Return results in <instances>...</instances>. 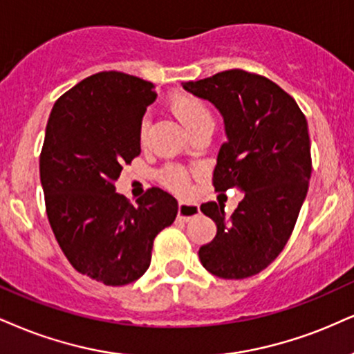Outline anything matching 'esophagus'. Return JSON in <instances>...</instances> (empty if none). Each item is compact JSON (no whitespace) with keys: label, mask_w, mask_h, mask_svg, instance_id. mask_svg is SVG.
<instances>
[{"label":"esophagus","mask_w":354,"mask_h":354,"mask_svg":"<svg viewBox=\"0 0 354 354\" xmlns=\"http://www.w3.org/2000/svg\"><path fill=\"white\" fill-rule=\"evenodd\" d=\"M200 213V208L197 203L192 202H178V212L177 216L180 218L182 221H190L192 218H195Z\"/></svg>","instance_id":"34e87169"}]
</instances>
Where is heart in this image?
Here are the masks:
<instances>
[{
	"instance_id": "obj_1",
	"label": "heart",
	"mask_w": 354,
	"mask_h": 354,
	"mask_svg": "<svg viewBox=\"0 0 354 354\" xmlns=\"http://www.w3.org/2000/svg\"><path fill=\"white\" fill-rule=\"evenodd\" d=\"M169 108L189 134L203 128V126H213L210 108L197 97H192V95L187 93H177L170 98ZM147 129H149V120L144 118L141 131H139L142 141L147 136ZM159 178L170 190L185 192L189 189V172L180 165H165L159 172Z\"/></svg>"
}]
</instances>
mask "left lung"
I'll return each instance as SVG.
<instances>
[{
    "label": "left lung",
    "mask_w": 354,
    "mask_h": 354,
    "mask_svg": "<svg viewBox=\"0 0 354 354\" xmlns=\"http://www.w3.org/2000/svg\"><path fill=\"white\" fill-rule=\"evenodd\" d=\"M184 88L215 104L223 116L226 142L213 170L215 190L243 194L231 215L220 202L200 207L215 221L216 236L200 248L198 257L216 277H251L281 254L307 197V120L281 86L239 68L185 82Z\"/></svg>",
    "instance_id": "left-lung-1"
}]
</instances>
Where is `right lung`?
I'll list each match as a JSON object with an SVG mask.
<instances>
[{
	"mask_svg": "<svg viewBox=\"0 0 354 354\" xmlns=\"http://www.w3.org/2000/svg\"><path fill=\"white\" fill-rule=\"evenodd\" d=\"M154 85L121 72L95 73L57 100L39 160L50 228L78 272L126 286L146 272L154 238L178 205L152 187L133 207L116 194L124 164L141 154V123Z\"/></svg>",
	"mask_w": 354,
	"mask_h": 354,
	"instance_id": "add662e5",
	"label": "right lung"
}]
</instances>
